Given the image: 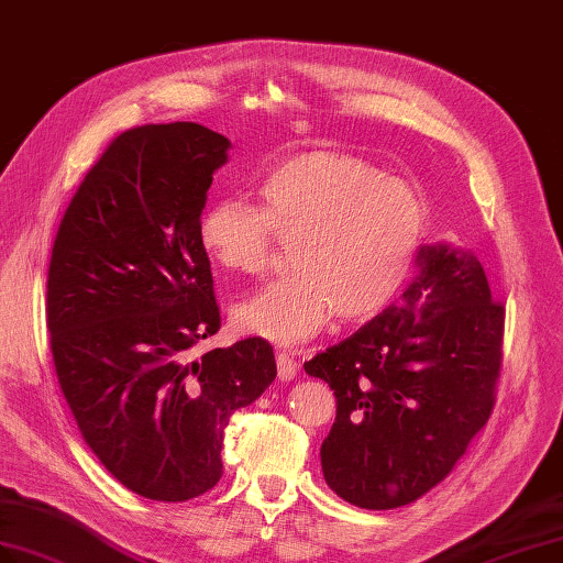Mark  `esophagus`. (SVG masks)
<instances>
[{"mask_svg": "<svg viewBox=\"0 0 563 563\" xmlns=\"http://www.w3.org/2000/svg\"><path fill=\"white\" fill-rule=\"evenodd\" d=\"M276 364H278V378L280 380H292L297 376L299 364L295 362V356L290 352H278Z\"/></svg>", "mask_w": 563, "mask_h": 563, "instance_id": "34e87169", "label": "esophagus"}]
</instances>
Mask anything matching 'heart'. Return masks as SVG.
I'll return each mask as SVG.
<instances>
[{"label":"heart","mask_w":563,"mask_h":563,"mask_svg":"<svg viewBox=\"0 0 563 563\" xmlns=\"http://www.w3.org/2000/svg\"><path fill=\"white\" fill-rule=\"evenodd\" d=\"M428 233L421 192L364 158L307 152L262 185V207L219 199L199 216V247L225 271L258 276L278 240L295 242L292 276L233 311L240 333L299 344L333 321H368L407 285Z\"/></svg>","instance_id":"heart-1"}]
</instances>
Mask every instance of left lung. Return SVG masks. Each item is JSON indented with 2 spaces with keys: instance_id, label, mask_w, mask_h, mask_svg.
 Wrapping results in <instances>:
<instances>
[{
  "instance_id": "1",
  "label": "left lung",
  "mask_w": 563,
  "mask_h": 563,
  "mask_svg": "<svg viewBox=\"0 0 563 563\" xmlns=\"http://www.w3.org/2000/svg\"><path fill=\"white\" fill-rule=\"evenodd\" d=\"M401 301L305 364L335 390L321 468L338 497L397 509L452 473L495 405L504 307L478 258L423 244Z\"/></svg>"
}]
</instances>
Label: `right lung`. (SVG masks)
Instances as JSON below:
<instances>
[{
  "label": "right lung",
  "mask_w": 563,
  "mask_h": 563,
  "mask_svg": "<svg viewBox=\"0 0 563 563\" xmlns=\"http://www.w3.org/2000/svg\"><path fill=\"white\" fill-rule=\"evenodd\" d=\"M230 140L178 121L121 133L54 240L47 328L82 440L135 495L185 501L223 475V432L276 378L262 338L187 356L221 328L197 225Z\"/></svg>",
  "instance_id": "add662e5"
}]
</instances>
